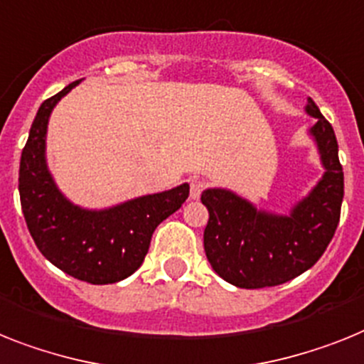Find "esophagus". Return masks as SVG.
I'll return each instance as SVG.
<instances>
[{"label":"esophagus","mask_w":364,"mask_h":364,"mask_svg":"<svg viewBox=\"0 0 364 364\" xmlns=\"http://www.w3.org/2000/svg\"><path fill=\"white\" fill-rule=\"evenodd\" d=\"M207 183L203 179H192L191 181V198L192 200H198L201 196V192L205 191Z\"/></svg>","instance_id":"obj_1"}]
</instances>
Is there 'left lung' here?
Masks as SVG:
<instances>
[{"label":"left lung","mask_w":364,"mask_h":364,"mask_svg":"<svg viewBox=\"0 0 364 364\" xmlns=\"http://www.w3.org/2000/svg\"><path fill=\"white\" fill-rule=\"evenodd\" d=\"M305 111L316 118L309 133L326 172L291 215L259 210L224 188H207L201 194L209 210L203 231L205 255L213 270L231 285L264 289L294 279L322 257L335 235L344 198L337 136L311 97Z\"/></svg>","instance_id":"8db88e82"}]
</instances>
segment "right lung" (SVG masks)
I'll return each instance as SVG.
<instances>
[{
  "instance_id": "right-lung-1",
  "label": "right lung",
  "mask_w": 364,
  "mask_h": 364,
  "mask_svg": "<svg viewBox=\"0 0 364 364\" xmlns=\"http://www.w3.org/2000/svg\"><path fill=\"white\" fill-rule=\"evenodd\" d=\"M79 81L41 105L21 151L18 191L27 229L51 264L75 279L109 285L129 277L144 261L151 235L188 198V185L148 194L103 210L73 205L46 164V131L53 107Z\"/></svg>"
}]
</instances>
